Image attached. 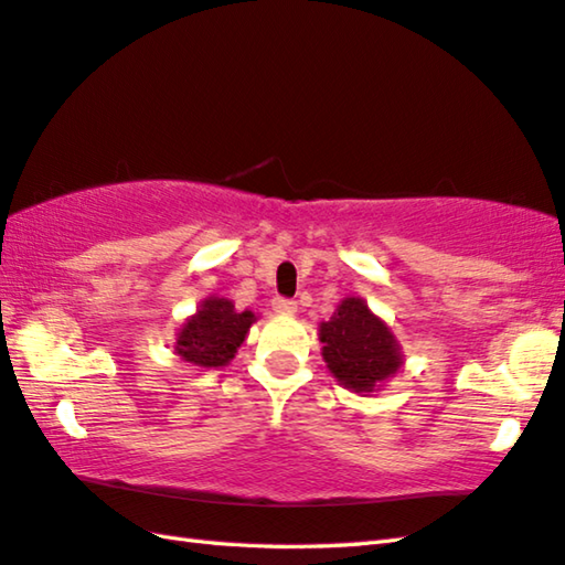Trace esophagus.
<instances>
[{"label": "esophagus", "mask_w": 565, "mask_h": 565, "mask_svg": "<svg viewBox=\"0 0 565 565\" xmlns=\"http://www.w3.org/2000/svg\"><path fill=\"white\" fill-rule=\"evenodd\" d=\"M271 308H274V313H281V316H294L298 311L294 298H274Z\"/></svg>", "instance_id": "34e87169"}]
</instances>
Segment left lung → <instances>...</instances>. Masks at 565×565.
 Listing matches in <instances>:
<instances>
[{
	"label": "left lung",
	"mask_w": 565,
	"mask_h": 565,
	"mask_svg": "<svg viewBox=\"0 0 565 565\" xmlns=\"http://www.w3.org/2000/svg\"><path fill=\"white\" fill-rule=\"evenodd\" d=\"M318 340L330 374L360 396L382 390L404 367L399 340L360 296L342 298L330 320L318 326Z\"/></svg>",
	"instance_id": "8db88e82"
}]
</instances>
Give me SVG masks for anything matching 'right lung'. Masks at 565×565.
Wrapping results in <instances>:
<instances>
[{
    "instance_id": "add662e5",
    "label": "right lung",
    "mask_w": 565,
    "mask_h": 565,
    "mask_svg": "<svg viewBox=\"0 0 565 565\" xmlns=\"http://www.w3.org/2000/svg\"><path fill=\"white\" fill-rule=\"evenodd\" d=\"M252 323H257V313L237 311L230 298L207 296L198 311L183 320L173 350L195 367L220 370L235 360Z\"/></svg>"
}]
</instances>
